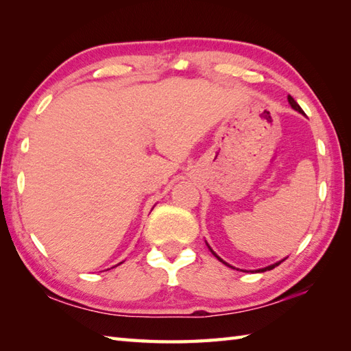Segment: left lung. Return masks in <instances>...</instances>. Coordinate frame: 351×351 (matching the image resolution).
<instances>
[{"mask_svg":"<svg viewBox=\"0 0 351 351\" xmlns=\"http://www.w3.org/2000/svg\"><path fill=\"white\" fill-rule=\"evenodd\" d=\"M288 102H289V106L291 107H293L295 111H299V113H302V114H304V111L300 108V106H299V104H297L295 101H294V98H293V96H291V95H288ZM206 245H208V249H210L211 250V253H213V255L215 256V258H217L219 261H220V263H223V264H225V265H228V267H230V268H235V267H232V265H230V264H228V263H225V261H223L219 255H217V253H215L211 247H210V244H208L206 243ZM283 261H285V259H282V261H279V263H274V264H271V265H267V267H264V268H258V270H250V271H258V273H263V271H267V270H273V268L274 267H278L280 263H283ZM237 270H238V268H237ZM240 271H247V270H240Z\"/></svg>","mask_w":351,"mask_h":351,"instance_id":"obj_1","label":"left lung"}]
</instances>
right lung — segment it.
Segmentation results:
<instances>
[{"label":"right lung","instance_id":"obj_1","mask_svg":"<svg viewBox=\"0 0 351 351\" xmlns=\"http://www.w3.org/2000/svg\"><path fill=\"white\" fill-rule=\"evenodd\" d=\"M122 263H123V261H122ZM122 263H119V264H122ZM119 264H117V265H119Z\"/></svg>","mask_w":351,"mask_h":351}]
</instances>
